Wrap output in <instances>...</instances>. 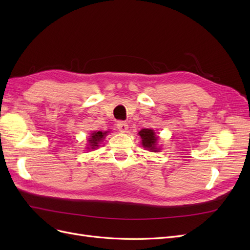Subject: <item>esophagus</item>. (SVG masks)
Here are the masks:
<instances>
[{
  "label": "esophagus",
  "mask_w": 250,
  "mask_h": 250,
  "mask_svg": "<svg viewBox=\"0 0 250 250\" xmlns=\"http://www.w3.org/2000/svg\"><path fill=\"white\" fill-rule=\"evenodd\" d=\"M117 128L121 132H126L128 130V124L124 122V121H120V122H118L117 124Z\"/></svg>",
  "instance_id": "34e87169"
}]
</instances>
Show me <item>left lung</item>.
I'll return each instance as SVG.
<instances>
[{
	"mask_svg": "<svg viewBox=\"0 0 250 250\" xmlns=\"http://www.w3.org/2000/svg\"><path fill=\"white\" fill-rule=\"evenodd\" d=\"M139 135L142 139V145L144 148L148 149L149 151H153V152H156V151H160L156 147L157 145V140L158 137H156V134L153 129H148V128H144L140 132Z\"/></svg>",
	"mask_w": 250,
	"mask_h": 250,
	"instance_id": "left-lung-1",
	"label": "left lung"
}]
</instances>
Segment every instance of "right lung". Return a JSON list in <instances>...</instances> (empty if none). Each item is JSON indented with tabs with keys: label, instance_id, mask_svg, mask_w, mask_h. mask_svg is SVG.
Wrapping results in <instances>:
<instances>
[{
	"label": "right lung",
	"instance_id": "1",
	"mask_svg": "<svg viewBox=\"0 0 250 250\" xmlns=\"http://www.w3.org/2000/svg\"><path fill=\"white\" fill-rule=\"evenodd\" d=\"M108 131H94L88 139V146L87 149H96L99 147V144L105 139V135H107Z\"/></svg>",
	"mask_w": 250,
	"mask_h": 250
}]
</instances>
